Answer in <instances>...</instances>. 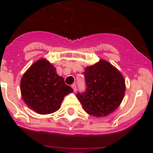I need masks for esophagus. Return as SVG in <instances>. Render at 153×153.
<instances>
[{"mask_svg":"<svg viewBox=\"0 0 153 153\" xmlns=\"http://www.w3.org/2000/svg\"><path fill=\"white\" fill-rule=\"evenodd\" d=\"M71 86H72V88H73V90H74V92L76 91V84H73Z\"/></svg>","mask_w":153,"mask_h":153,"instance_id":"obj_1","label":"esophagus"}]
</instances>
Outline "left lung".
<instances>
[{
    "mask_svg": "<svg viewBox=\"0 0 153 153\" xmlns=\"http://www.w3.org/2000/svg\"><path fill=\"white\" fill-rule=\"evenodd\" d=\"M86 91L76 97L88 114L100 117L113 113L120 106L126 90L121 73L112 64L100 60L85 68Z\"/></svg>",
    "mask_w": 153,
    "mask_h": 153,
    "instance_id": "left-lung-1",
    "label": "left lung"
}]
</instances>
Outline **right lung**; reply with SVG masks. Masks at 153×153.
Segmentation results:
<instances>
[{
  "label": "right lung",
  "mask_w": 153,
  "mask_h": 153,
  "mask_svg": "<svg viewBox=\"0 0 153 153\" xmlns=\"http://www.w3.org/2000/svg\"><path fill=\"white\" fill-rule=\"evenodd\" d=\"M74 91L56 69L45 59L30 66L21 81V92L25 103L39 114H50L60 109L66 95Z\"/></svg>",
  "instance_id": "obj_1"
}]
</instances>
